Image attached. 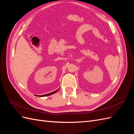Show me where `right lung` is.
<instances>
[{
  "instance_id": "obj_1",
  "label": "right lung",
  "mask_w": 134,
  "mask_h": 134,
  "mask_svg": "<svg viewBox=\"0 0 134 134\" xmlns=\"http://www.w3.org/2000/svg\"><path fill=\"white\" fill-rule=\"evenodd\" d=\"M58 91H59V89H58V90H57L55 91L54 92H51V93H48V94H44V95H41V96H38V95H36V96H38V97H46V96H50V95H51V94H54V93H55L56 92H58Z\"/></svg>"
}]
</instances>
